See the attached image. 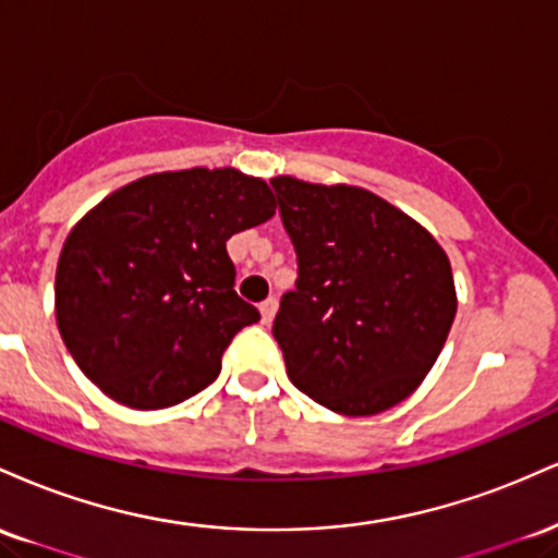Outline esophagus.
<instances>
[{
	"instance_id": "obj_1",
	"label": "esophagus",
	"mask_w": 558,
	"mask_h": 558,
	"mask_svg": "<svg viewBox=\"0 0 558 558\" xmlns=\"http://www.w3.org/2000/svg\"><path fill=\"white\" fill-rule=\"evenodd\" d=\"M275 312H278V301H275V299H267V301H262V304H259V315H262V323H265V325L272 323Z\"/></svg>"
}]
</instances>
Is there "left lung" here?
Masks as SVG:
<instances>
[{"label":"left lung","instance_id":"8db88e82","mask_svg":"<svg viewBox=\"0 0 558 558\" xmlns=\"http://www.w3.org/2000/svg\"><path fill=\"white\" fill-rule=\"evenodd\" d=\"M270 183L299 257L272 325L288 377L336 414L386 412L420 388L457 317L444 246L360 185Z\"/></svg>","mask_w":558,"mask_h":558}]
</instances>
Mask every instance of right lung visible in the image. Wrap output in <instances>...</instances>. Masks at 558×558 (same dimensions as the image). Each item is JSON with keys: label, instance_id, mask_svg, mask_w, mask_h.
I'll list each match as a JSON object with an SVG mask.
<instances>
[{"label": "right lung", "instance_id": "1", "mask_svg": "<svg viewBox=\"0 0 558 558\" xmlns=\"http://www.w3.org/2000/svg\"><path fill=\"white\" fill-rule=\"evenodd\" d=\"M272 215L270 185L235 168L155 172L101 198L68 233L54 278L57 328L81 373L141 412L207 388L259 319L233 291L226 241Z\"/></svg>", "mask_w": 558, "mask_h": 558}]
</instances>
